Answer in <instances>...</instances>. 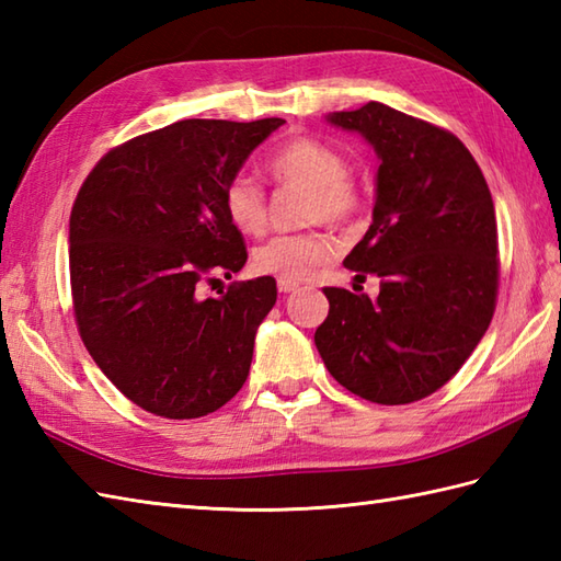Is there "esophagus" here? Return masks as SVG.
<instances>
[{
    "mask_svg": "<svg viewBox=\"0 0 561 561\" xmlns=\"http://www.w3.org/2000/svg\"><path fill=\"white\" fill-rule=\"evenodd\" d=\"M277 287L282 294H291L299 289V282H291V279H277Z\"/></svg>",
    "mask_w": 561,
    "mask_h": 561,
    "instance_id": "34e87169",
    "label": "esophagus"
}]
</instances>
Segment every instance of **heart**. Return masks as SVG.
Listing matches in <instances>:
<instances>
[{
    "instance_id": "obj_1",
    "label": "heart",
    "mask_w": 561,
    "mask_h": 561,
    "mask_svg": "<svg viewBox=\"0 0 561 561\" xmlns=\"http://www.w3.org/2000/svg\"><path fill=\"white\" fill-rule=\"evenodd\" d=\"M267 171L282 183H299L311 190L308 219L344 221L359 209V190L347 178V161L332 147L316 139H291L272 151ZM224 211L238 231L257 236L265 231L267 207L260 185L248 175H233L224 190ZM337 255L335 236L328 231L279 233L255 248L253 267L277 279L304 282L311 272Z\"/></svg>"
}]
</instances>
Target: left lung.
<instances>
[{"mask_svg":"<svg viewBox=\"0 0 561 561\" xmlns=\"http://www.w3.org/2000/svg\"><path fill=\"white\" fill-rule=\"evenodd\" d=\"M325 123L376 151L371 226L344 257L354 279L380 291L328 287L316 330L328 371L354 396L408 404L458 374L492 323L496 217L484 175L458 137L371 101Z\"/></svg>","mask_w":561,"mask_h":561,"instance_id":"8db88e82","label":"left lung"}]
</instances>
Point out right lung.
I'll list each match as a JSON object with an SVG mask.
<instances>
[{"label":"right lung","instance_id":"right-lung-1","mask_svg":"<svg viewBox=\"0 0 561 561\" xmlns=\"http://www.w3.org/2000/svg\"><path fill=\"white\" fill-rule=\"evenodd\" d=\"M282 125L173 123L105 153L79 190L69 217L77 325L93 362L141 410L195 420L245 383L277 282L231 284L214 299L197 287L245 265L224 190Z\"/></svg>","mask_w":561,"mask_h":561}]
</instances>
